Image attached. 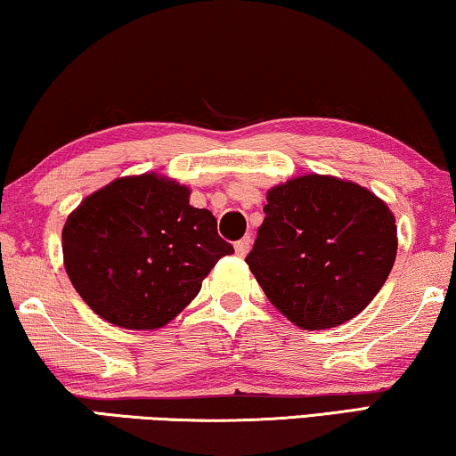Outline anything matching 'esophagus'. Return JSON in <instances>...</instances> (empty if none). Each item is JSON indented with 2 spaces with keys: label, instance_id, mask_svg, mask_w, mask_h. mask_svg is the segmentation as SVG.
Segmentation results:
<instances>
[{
  "label": "esophagus",
  "instance_id": "obj_1",
  "mask_svg": "<svg viewBox=\"0 0 456 456\" xmlns=\"http://www.w3.org/2000/svg\"><path fill=\"white\" fill-rule=\"evenodd\" d=\"M249 248H252V237H249V235L241 237L240 241H235V254L240 256V258H243V256L249 252Z\"/></svg>",
  "mask_w": 456,
  "mask_h": 456
}]
</instances>
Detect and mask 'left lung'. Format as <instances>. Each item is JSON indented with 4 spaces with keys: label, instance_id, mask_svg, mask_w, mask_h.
Returning a JSON list of instances; mask_svg holds the SVG:
<instances>
[{
    "label": "left lung",
    "instance_id": "8db88e82",
    "mask_svg": "<svg viewBox=\"0 0 456 456\" xmlns=\"http://www.w3.org/2000/svg\"><path fill=\"white\" fill-rule=\"evenodd\" d=\"M266 200L246 262L271 304L307 330L357 316L396 258L387 204L362 185L324 175L291 179Z\"/></svg>",
    "mask_w": 456,
    "mask_h": 456
}]
</instances>
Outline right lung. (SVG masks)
Wrapping results in <instances>:
<instances>
[{
  "label": "right lung",
  "instance_id": "obj_1",
  "mask_svg": "<svg viewBox=\"0 0 456 456\" xmlns=\"http://www.w3.org/2000/svg\"><path fill=\"white\" fill-rule=\"evenodd\" d=\"M68 277L94 314L121 329H159L196 297L233 246L185 185L144 173L115 179L68 216Z\"/></svg>",
  "mask_w": 456,
  "mask_h": 456
}]
</instances>
